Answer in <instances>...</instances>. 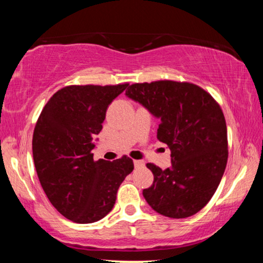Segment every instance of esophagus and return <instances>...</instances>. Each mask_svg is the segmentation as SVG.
Segmentation results:
<instances>
[{
    "label": "esophagus",
    "mask_w": 263,
    "mask_h": 263,
    "mask_svg": "<svg viewBox=\"0 0 263 263\" xmlns=\"http://www.w3.org/2000/svg\"><path fill=\"white\" fill-rule=\"evenodd\" d=\"M133 163H135V167H142L145 164L141 160H133Z\"/></svg>",
    "instance_id": "1"
}]
</instances>
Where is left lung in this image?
I'll use <instances>...</instances> for the list:
<instances>
[{
    "label": "left lung",
    "mask_w": 263,
    "mask_h": 263,
    "mask_svg": "<svg viewBox=\"0 0 263 263\" xmlns=\"http://www.w3.org/2000/svg\"><path fill=\"white\" fill-rule=\"evenodd\" d=\"M126 95L160 118L158 139L171 149L172 167L146 166L153 184L142 195L169 218H186L206 205L228 163V128L220 105L197 84L159 80L133 83Z\"/></svg>",
    "instance_id": "1"
}]
</instances>
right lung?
I'll return each mask as SVG.
<instances>
[{
  "instance_id": "1",
  "label": "right lung",
  "mask_w": 263,
  "mask_h": 263,
  "mask_svg": "<svg viewBox=\"0 0 263 263\" xmlns=\"http://www.w3.org/2000/svg\"><path fill=\"white\" fill-rule=\"evenodd\" d=\"M128 83L61 88L35 123L32 153L38 179L52 205L79 224L102 219L112 210L122 182L133 171L127 155L95 161L92 138L102 130L109 104Z\"/></svg>"
}]
</instances>
